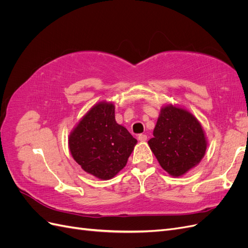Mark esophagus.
<instances>
[{"label": "esophagus", "instance_id": "34e87169", "mask_svg": "<svg viewBox=\"0 0 248 248\" xmlns=\"http://www.w3.org/2000/svg\"><path fill=\"white\" fill-rule=\"evenodd\" d=\"M138 139H139L140 141H146L147 140V136H146V134H139Z\"/></svg>", "mask_w": 248, "mask_h": 248}]
</instances>
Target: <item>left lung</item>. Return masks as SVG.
Returning a JSON list of instances; mask_svg holds the SVG:
<instances>
[{
	"label": "left lung",
	"mask_w": 248,
	"mask_h": 248,
	"mask_svg": "<svg viewBox=\"0 0 248 248\" xmlns=\"http://www.w3.org/2000/svg\"><path fill=\"white\" fill-rule=\"evenodd\" d=\"M148 141L161 168L180 177L200 163L205 156L207 139L199 120L184 108L168 104L160 114Z\"/></svg>",
	"instance_id": "1"
}]
</instances>
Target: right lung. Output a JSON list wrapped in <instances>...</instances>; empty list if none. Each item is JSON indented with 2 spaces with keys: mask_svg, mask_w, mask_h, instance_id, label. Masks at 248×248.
Segmentation results:
<instances>
[{
  "mask_svg": "<svg viewBox=\"0 0 248 248\" xmlns=\"http://www.w3.org/2000/svg\"><path fill=\"white\" fill-rule=\"evenodd\" d=\"M138 140L115 119L114 103H96L80 119L68 138L70 153L88 174L114 178L127 163Z\"/></svg>",
  "mask_w": 248,
  "mask_h": 248,
  "instance_id": "1",
  "label": "right lung"
}]
</instances>
